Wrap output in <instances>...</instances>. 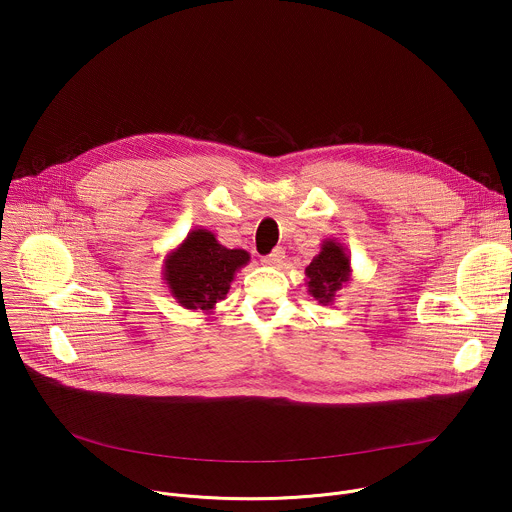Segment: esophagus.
<instances>
[{
    "mask_svg": "<svg viewBox=\"0 0 512 512\" xmlns=\"http://www.w3.org/2000/svg\"><path fill=\"white\" fill-rule=\"evenodd\" d=\"M283 259H285V251H283L281 247H277V249H273L267 257H263V265L277 267V265H281V263H283Z\"/></svg>",
    "mask_w": 512,
    "mask_h": 512,
    "instance_id": "obj_1",
    "label": "esophagus"
}]
</instances>
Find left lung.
<instances>
[{"instance_id": "obj_1", "label": "left lung", "mask_w": 512, "mask_h": 512, "mask_svg": "<svg viewBox=\"0 0 512 512\" xmlns=\"http://www.w3.org/2000/svg\"><path fill=\"white\" fill-rule=\"evenodd\" d=\"M306 277L308 291L318 300V304H332L338 289L350 281V259L344 247L334 239L324 241L320 253L306 267Z\"/></svg>"}]
</instances>
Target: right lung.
Returning a JSON list of instances; mask_svg holds the SVG:
<instances>
[{
	"mask_svg": "<svg viewBox=\"0 0 512 512\" xmlns=\"http://www.w3.org/2000/svg\"><path fill=\"white\" fill-rule=\"evenodd\" d=\"M249 263L243 249H227L206 229H194L164 261V279L176 302L210 312L225 300L235 273Z\"/></svg>",
	"mask_w": 512,
	"mask_h": 512,
	"instance_id": "obj_1",
	"label": "right lung"
}]
</instances>
